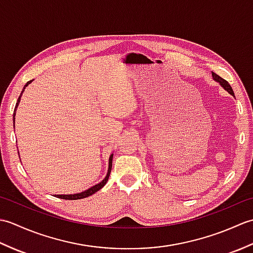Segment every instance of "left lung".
<instances>
[{
  "label": "left lung",
  "instance_id": "obj_1",
  "mask_svg": "<svg viewBox=\"0 0 253 253\" xmlns=\"http://www.w3.org/2000/svg\"><path fill=\"white\" fill-rule=\"evenodd\" d=\"M212 76H213V79L215 80V82H217L219 84H221L222 87H223L225 90H226L228 93H230V94H232L233 96H235V94H234V91H233L232 87H230V84L226 82V80L223 79L222 77H219L218 75H216L215 73H212Z\"/></svg>",
  "mask_w": 253,
  "mask_h": 253
}]
</instances>
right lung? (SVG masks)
I'll list each match as a JSON object with an SVG mask.
<instances>
[{
	"label": "right lung",
	"instance_id": "obj_1",
	"mask_svg": "<svg viewBox=\"0 0 253 253\" xmlns=\"http://www.w3.org/2000/svg\"><path fill=\"white\" fill-rule=\"evenodd\" d=\"M31 83H32V80H30V82H28V83H27V84L24 85V89H23V91H21V93H20L19 98H18V100H17V103H16L15 110H14V117H13V120H14V127H15V115H16V109H17V106H18L19 102H20L21 94H23V92L25 91V89H26L27 85H28V84H31ZM112 161H113V154H111V157H110V159H109V169H107V174H106V176L104 177V179L102 180L101 182H99V184H96V185L92 186L91 188H89V189L84 190V191H83V192L74 193V195H55V197H56V198L64 199V200H78V199L87 198V197H89V196H91V195H93V193H95L96 191H99L102 187H104V185H105L106 182H107V179H109L110 174H111V169H112Z\"/></svg>",
	"mask_w": 253,
	"mask_h": 253
}]
</instances>
